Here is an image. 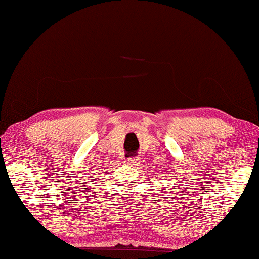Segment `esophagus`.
<instances>
[{"label":"esophagus","instance_id":"1","mask_svg":"<svg viewBox=\"0 0 259 259\" xmlns=\"http://www.w3.org/2000/svg\"><path fill=\"white\" fill-rule=\"evenodd\" d=\"M137 161H138V159H137V157H127V158H124V162H126V163L130 164V165H135L137 163Z\"/></svg>","mask_w":259,"mask_h":259}]
</instances>
